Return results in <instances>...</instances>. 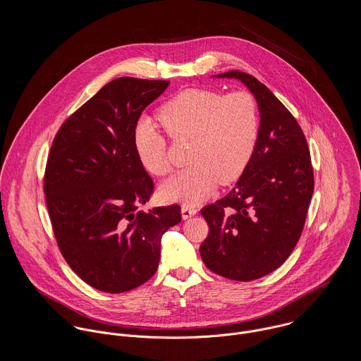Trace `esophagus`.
Wrapping results in <instances>:
<instances>
[{"label":"esophagus","mask_w":361,"mask_h":361,"mask_svg":"<svg viewBox=\"0 0 361 361\" xmlns=\"http://www.w3.org/2000/svg\"><path fill=\"white\" fill-rule=\"evenodd\" d=\"M180 211H182V218H183V219L192 218V216H193V215H196V212H197L196 207L188 206V204H183Z\"/></svg>","instance_id":"1"}]
</instances>
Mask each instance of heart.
<instances>
[{
    "label": "heart",
    "mask_w": 361,
    "mask_h": 361,
    "mask_svg": "<svg viewBox=\"0 0 361 361\" xmlns=\"http://www.w3.org/2000/svg\"><path fill=\"white\" fill-rule=\"evenodd\" d=\"M158 118L172 137L192 139L189 162L193 165L162 183L165 200L186 204L206 200L218 182L235 180L255 153L258 109L247 92L221 96L206 89H188L164 104ZM133 149L150 173L161 176L169 171L165 139L152 121L136 123Z\"/></svg>",
    "instance_id": "1"
}]
</instances>
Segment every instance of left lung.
<instances>
[{"label":"left lung","mask_w":361,"mask_h":361,"mask_svg":"<svg viewBox=\"0 0 361 361\" xmlns=\"http://www.w3.org/2000/svg\"><path fill=\"white\" fill-rule=\"evenodd\" d=\"M212 78L236 79L249 89L259 126L235 188L202 209L209 232L200 255L212 272L247 282L275 271L293 252L314 190L311 158L298 121L255 76L231 71Z\"/></svg>","instance_id":"obj_1"}]
</instances>
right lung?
Returning <instances> with one entry per match:
<instances>
[{"label":"right lung","mask_w":361,"mask_h":361,"mask_svg":"<svg viewBox=\"0 0 361 361\" xmlns=\"http://www.w3.org/2000/svg\"><path fill=\"white\" fill-rule=\"evenodd\" d=\"M168 80L118 78L58 130L44 195L58 247L75 274L106 293H123L157 271L161 238L182 221L180 207L139 211L153 180L133 149V129Z\"/></svg>","instance_id":"right-lung-1"}]
</instances>
